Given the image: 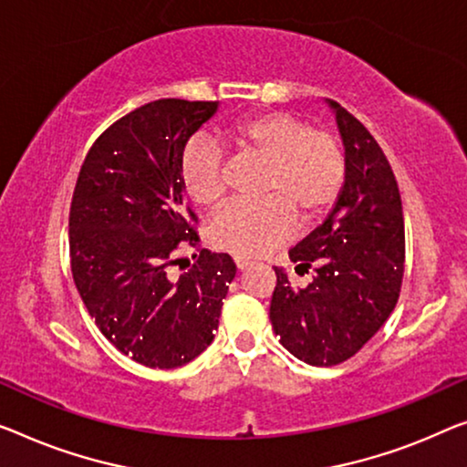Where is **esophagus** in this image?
<instances>
[{"mask_svg":"<svg viewBox=\"0 0 467 467\" xmlns=\"http://www.w3.org/2000/svg\"><path fill=\"white\" fill-rule=\"evenodd\" d=\"M234 264H236V268H239V270H245V268L252 266V262L245 260V257H234Z\"/></svg>","mask_w":467,"mask_h":467,"instance_id":"obj_1","label":"esophagus"}]
</instances>
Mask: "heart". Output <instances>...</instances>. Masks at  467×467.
<instances>
[{"mask_svg":"<svg viewBox=\"0 0 467 467\" xmlns=\"http://www.w3.org/2000/svg\"><path fill=\"white\" fill-rule=\"evenodd\" d=\"M236 157L264 165L257 203H231L207 228L212 245L239 257H254L312 228L342 199L348 159L339 138L315 130L285 110L257 113L228 131ZM180 182L192 203L210 207L226 192V161L218 144L194 138L180 159Z\"/></svg>","mask_w":467,"mask_h":467,"instance_id":"obj_1","label":"heart"}]
</instances>
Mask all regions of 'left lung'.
Returning <instances> with one entry per match:
<instances>
[{"label":"left lung","mask_w":467,"mask_h":467,"mask_svg":"<svg viewBox=\"0 0 467 467\" xmlns=\"http://www.w3.org/2000/svg\"><path fill=\"white\" fill-rule=\"evenodd\" d=\"M336 110L348 180L321 226L294 249L296 273L312 270L304 289L275 268L270 323L296 358L315 367L354 357L392 315L405 275V218L394 171L378 140L352 113Z\"/></svg>","instance_id":"left-lung-1"}]
</instances>
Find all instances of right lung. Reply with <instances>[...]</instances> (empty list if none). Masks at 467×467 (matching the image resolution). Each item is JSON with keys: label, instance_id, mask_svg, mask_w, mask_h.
I'll return each mask as SVG.
<instances>
[{"label": "right lung", "instance_id": "right-lung-1", "mask_svg": "<svg viewBox=\"0 0 467 467\" xmlns=\"http://www.w3.org/2000/svg\"><path fill=\"white\" fill-rule=\"evenodd\" d=\"M218 102L161 99L131 110L92 144L68 213L73 281L102 336L152 368L191 363L213 342L236 266L199 247L180 159ZM189 274L171 276L186 245Z\"/></svg>", "mask_w": 467, "mask_h": 467}]
</instances>
